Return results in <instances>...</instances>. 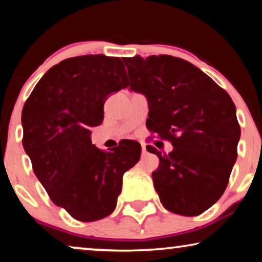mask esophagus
Returning <instances> with one entry per match:
<instances>
[{
  "instance_id": "obj_1",
  "label": "esophagus",
  "mask_w": 262,
  "mask_h": 262,
  "mask_svg": "<svg viewBox=\"0 0 262 262\" xmlns=\"http://www.w3.org/2000/svg\"><path fill=\"white\" fill-rule=\"evenodd\" d=\"M146 152H148V151H146V148H145V145H144V144H142V154H143V155H145Z\"/></svg>"
}]
</instances>
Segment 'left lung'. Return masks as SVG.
Listing matches in <instances>:
<instances>
[{
	"label": "left lung",
	"mask_w": 262,
	"mask_h": 262,
	"mask_svg": "<svg viewBox=\"0 0 262 262\" xmlns=\"http://www.w3.org/2000/svg\"><path fill=\"white\" fill-rule=\"evenodd\" d=\"M124 63L130 89L148 100L149 130L174 146L169 154L146 146L160 160L152 181L161 203L173 213L198 216L223 194L237 159L241 128L234 102L185 59L135 56Z\"/></svg>",
	"instance_id": "8db88e82"
}]
</instances>
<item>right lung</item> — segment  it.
Here are the masks:
<instances>
[{
    "instance_id": "1",
    "label": "right lung",
    "mask_w": 262,
    "mask_h": 262,
    "mask_svg": "<svg viewBox=\"0 0 262 262\" xmlns=\"http://www.w3.org/2000/svg\"><path fill=\"white\" fill-rule=\"evenodd\" d=\"M125 87L120 58L78 56L49 69L25 102L23 145L35 177L52 202L77 221L112 213L124 173L141 157L137 142L112 151L92 144L91 127L102 123L107 96Z\"/></svg>"
}]
</instances>
